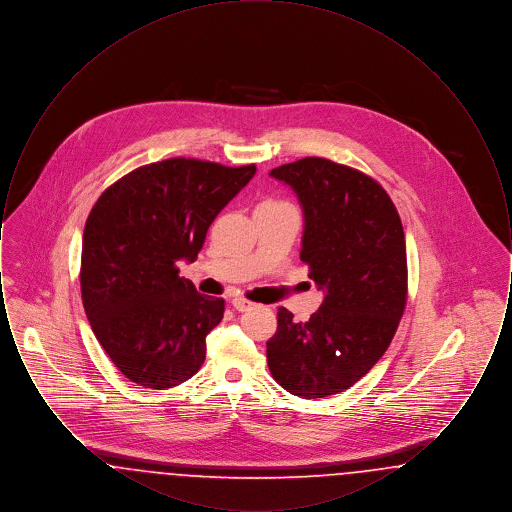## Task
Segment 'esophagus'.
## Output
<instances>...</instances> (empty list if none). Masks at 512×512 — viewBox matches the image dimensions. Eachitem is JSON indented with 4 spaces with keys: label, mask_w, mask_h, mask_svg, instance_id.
Here are the masks:
<instances>
[{
    "label": "esophagus",
    "mask_w": 512,
    "mask_h": 512,
    "mask_svg": "<svg viewBox=\"0 0 512 512\" xmlns=\"http://www.w3.org/2000/svg\"><path fill=\"white\" fill-rule=\"evenodd\" d=\"M232 305H234L236 311H245V309H249L253 303L240 295V297H234V299H232Z\"/></svg>",
    "instance_id": "34e87169"
}]
</instances>
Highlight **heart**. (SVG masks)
Instances as JSON below:
<instances>
[{
	"label": "heart",
	"mask_w": 512,
	"mask_h": 512,
	"mask_svg": "<svg viewBox=\"0 0 512 512\" xmlns=\"http://www.w3.org/2000/svg\"><path fill=\"white\" fill-rule=\"evenodd\" d=\"M288 205H290L288 201L278 199V197H263V199L257 203L255 211H276V209H282V207H288Z\"/></svg>",
	"instance_id": "obj_1"
}]
</instances>
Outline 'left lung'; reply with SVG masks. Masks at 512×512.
<instances>
[{
  "label": "left lung",
  "mask_w": 512,
  "mask_h": 512,
  "mask_svg": "<svg viewBox=\"0 0 512 512\" xmlns=\"http://www.w3.org/2000/svg\"><path fill=\"white\" fill-rule=\"evenodd\" d=\"M305 213L301 261L326 297L307 322L278 307L267 341L272 378L318 399L349 390L386 353L407 305V247L386 190L363 171L324 157L272 169Z\"/></svg>",
  "instance_id": "8db88e82"
}]
</instances>
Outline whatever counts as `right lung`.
Instances as JSON below:
<instances>
[{
    "mask_svg": "<svg viewBox=\"0 0 512 512\" xmlns=\"http://www.w3.org/2000/svg\"><path fill=\"white\" fill-rule=\"evenodd\" d=\"M257 171L172 157L124 174L99 195L82 240L80 292L99 345L122 374L165 390L192 378L224 299L180 278L213 220Z\"/></svg>",
    "mask_w": 512,
    "mask_h": 512,
    "instance_id": "obj_1",
    "label": "right lung"
}]
</instances>
